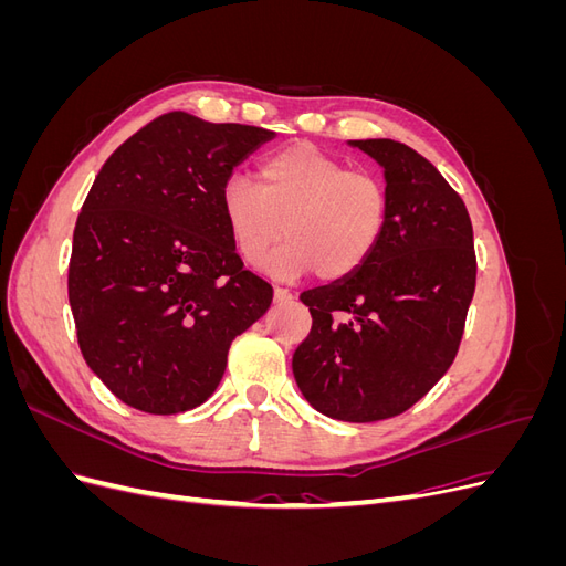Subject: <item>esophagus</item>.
<instances>
[{"instance_id": "34e87169", "label": "esophagus", "mask_w": 566, "mask_h": 566, "mask_svg": "<svg viewBox=\"0 0 566 566\" xmlns=\"http://www.w3.org/2000/svg\"><path fill=\"white\" fill-rule=\"evenodd\" d=\"M290 300H293V293H290V290H285V287H273V302L283 304V302H290Z\"/></svg>"}]
</instances>
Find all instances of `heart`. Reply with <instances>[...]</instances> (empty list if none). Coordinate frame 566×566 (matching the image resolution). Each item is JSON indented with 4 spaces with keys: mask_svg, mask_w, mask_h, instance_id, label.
<instances>
[{
    "mask_svg": "<svg viewBox=\"0 0 566 566\" xmlns=\"http://www.w3.org/2000/svg\"><path fill=\"white\" fill-rule=\"evenodd\" d=\"M260 188L231 177L221 188L231 241L248 264L273 254L271 269L295 279L316 269L321 279H345L378 248L389 214L385 181L368 169H347L314 144L295 142L260 163Z\"/></svg>",
    "mask_w": 566,
    "mask_h": 566,
    "instance_id": "obj_1",
    "label": "heart"
}]
</instances>
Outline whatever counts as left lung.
<instances>
[{"instance_id": "obj_1", "label": "left lung", "mask_w": 566, "mask_h": 566, "mask_svg": "<svg viewBox=\"0 0 566 566\" xmlns=\"http://www.w3.org/2000/svg\"><path fill=\"white\" fill-rule=\"evenodd\" d=\"M385 167L382 241L349 276L306 290L312 331L293 354L304 399L345 422L403 413L458 354L476 283L465 202L418 150L352 142Z\"/></svg>"}]
</instances>
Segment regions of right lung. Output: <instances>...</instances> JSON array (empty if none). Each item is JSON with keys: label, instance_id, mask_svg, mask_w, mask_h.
Returning a JSON list of instances; mask_svg holds the SVG:
<instances>
[{"label": "right lung", "instance_id": "right-lung-1", "mask_svg": "<svg viewBox=\"0 0 566 566\" xmlns=\"http://www.w3.org/2000/svg\"><path fill=\"white\" fill-rule=\"evenodd\" d=\"M273 132L172 111L101 167L73 233L67 300L87 366L153 416L208 401L273 287L243 269L221 188Z\"/></svg>", "mask_w": 566, "mask_h": 566}]
</instances>
